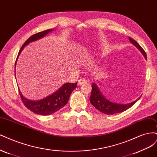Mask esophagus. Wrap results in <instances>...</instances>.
Listing matches in <instances>:
<instances>
[{
    "instance_id": "1",
    "label": "esophagus",
    "mask_w": 157,
    "mask_h": 157,
    "mask_svg": "<svg viewBox=\"0 0 157 157\" xmlns=\"http://www.w3.org/2000/svg\"><path fill=\"white\" fill-rule=\"evenodd\" d=\"M85 83H87V80H86V79H85V78L79 79L78 80V85H83V84H84Z\"/></svg>"
}]
</instances>
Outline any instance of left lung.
<instances>
[{
  "label": "left lung",
  "instance_id": "1",
  "mask_svg": "<svg viewBox=\"0 0 157 157\" xmlns=\"http://www.w3.org/2000/svg\"><path fill=\"white\" fill-rule=\"evenodd\" d=\"M129 40L134 46H136L140 50L141 53L144 55V57L147 59L146 53L144 49L140 46V44L131 38H129ZM140 97H139L138 99L134 101V102L129 104H121L118 103L112 102L111 101L108 100L107 98L104 97V96L100 91L97 85L95 83H93L91 95H90V102L94 107L95 108H97V109H98V111H100V112L107 115H113L115 113L124 112L126 109H129L137 102V101L140 98Z\"/></svg>",
  "mask_w": 157,
  "mask_h": 157
}]
</instances>
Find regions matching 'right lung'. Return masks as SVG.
I'll return each mask as SVG.
<instances>
[{
	"label": "right lung",
	"instance_id": "obj_1",
	"mask_svg": "<svg viewBox=\"0 0 157 157\" xmlns=\"http://www.w3.org/2000/svg\"><path fill=\"white\" fill-rule=\"evenodd\" d=\"M52 31L53 29H48L46 30V31L34 34L23 44L17 55L16 63H15V70H16V65L17 58L25 45H27L30 42L36 41V40L40 39ZM15 76H16V71H15ZM77 83L78 82L74 83H65L55 93L48 96V97L44 99L36 101L29 100L24 97L21 92L20 91L19 89V93L23 103L29 110L38 115H48L57 112V111L63 108L67 104L70 94H71L72 92L77 87Z\"/></svg>",
	"mask_w": 157,
	"mask_h": 157
}]
</instances>
